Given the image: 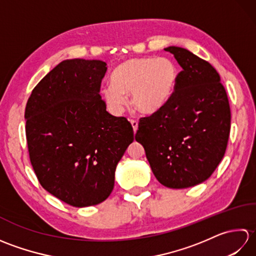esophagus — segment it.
<instances>
[{
    "label": "esophagus",
    "mask_w": 256,
    "mask_h": 256,
    "mask_svg": "<svg viewBox=\"0 0 256 256\" xmlns=\"http://www.w3.org/2000/svg\"><path fill=\"white\" fill-rule=\"evenodd\" d=\"M131 124H132V128H133V131L134 132H136V130H138V121H135V120H131Z\"/></svg>",
    "instance_id": "34e87169"
}]
</instances>
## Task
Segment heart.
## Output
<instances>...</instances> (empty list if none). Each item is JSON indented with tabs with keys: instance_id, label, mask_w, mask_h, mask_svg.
I'll use <instances>...</instances> for the list:
<instances>
[{
	"instance_id": "1",
	"label": "heart",
	"mask_w": 256,
	"mask_h": 256,
	"mask_svg": "<svg viewBox=\"0 0 256 256\" xmlns=\"http://www.w3.org/2000/svg\"><path fill=\"white\" fill-rule=\"evenodd\" d=\"M178 79L176 64L165 57L128 59L116 67L111 84L100 94L111 110L120 112L132 94V106L143 114H154L164 108L175 94Z\"/></svg>"
}]
</instances>
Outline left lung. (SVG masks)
Here are the masks:
<instances>
[{"label":"left lung","mask_w":256,"mask_h":256,"mask_svg":"<svg viewBox=\"0 0 256 256\" xmlns=\"http://www.w3.org/2000/svg\"><path fill=\"white\" fill-rule=\"evenodd\" d=\"M165 50L182 72L168 104L140 120L135 140L143 145L157 180L182 189L206 180L224 158L231 112L220 76L208 62L182 47Z\"/></svg>","instance_id":"left-lung-1"}]
</instances>
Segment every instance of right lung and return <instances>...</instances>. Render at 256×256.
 I'll list each match as a JSON object with an SVG mask.
<instances>
[{
    "instance_id": "add662e5",
    "label": "right lung",
    "mask_w": 256,
    "mask_h": 256,
    "mask_svg": "<svg viewBox=\"0 0 256 256\" xmlns=\"http://www.w3.org/2000/svg\"><path fill=\"white\" fill-rule=\"evenodd\" d=\"M102 60L67 59L32 91L25 108L32 166L48 192L70 206H94L114 187L118 162L134 133L106 111L100 96Z\"/></svg>"
}]
</instances>
